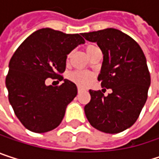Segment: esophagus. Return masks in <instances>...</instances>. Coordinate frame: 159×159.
I'll return each instance as SVG.
<instances>
[{
    "mask_svg": "<svg viewBox=\"0 0 159 159\" xmlns=\"http://www.w3.org/2000/svg\"><path fill=\"white\" fill-rule=\"evenodd\" d=\"M77 91H78V93L82 92V91H83V88H82V87H80V86H78V87H77Z\"/></svg>",
    "mask_w": 159,
    "mask_h": 159,
    "instance_id": "esophagus-1",
    "label": "esophagus"
}]
</instances>
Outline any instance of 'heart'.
Here are the masks:
<instances>
[{"instance_id":"obj_1","label":"heart","mask_w":159,"mask_h":159,"mask_svg":"<svg viewBox=\"0 0 159 159\" xmlns=\"http://www.w3.org/2000/svg\"><path fill=\"white\" fill-rule=\"evenodd\" d=\"M98 48H99L97 45L90 44V45H87L85 47V50H86L87 55H89L91 52H93L94 50H96ZM69 78H70V80L72 82H74L75 84H76L77 85L85 87V86L89 85L92 83V81L94 79V75L92 73H89V72L76 71V72H74V73L70 74Z\"/></svg>"}]
</instances>
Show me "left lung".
I'll return each mask as SVG.
<instances>
[{"label": "left lung", "instance_id": "left-lung-1", "mask_svg": "<svg viewBox=\"0 0 159 159\" xmlns=\"http://www.w3.org/2000/svg\"><path fill=\"white\" fill-rule=\"evenodd\" d=\"M82 36L101 49L103 62L98 80L102 87L112 90L107 97L100 90H89L85 116L98 131L120 133L136 121L147 99L151 79L145 56L134 39L115 28Z\"/></svg>", "mask_w": 159, "mask_h": 159}]
</instances>
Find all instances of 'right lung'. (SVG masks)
Returning <instances> with one entry per match:
<instances>
[{"label":"right lung","mask_w":159,"mask_h":159,"mask_svg":"<svg viewBox=\"0 0 159 159\" xmlns=\"http://www.w3.org/2000/svg\"><path fill=\"white\" fill-rule=\"evenodd\" d=\"M84 43L79 34L41 28L14 53L5 84L9 102L27 130L47 133L61 122L67 105L77 95V87L61 74L65 71L67 55ZM47 78L64 82L59 87L46 86Z\"/></svg>","instance_id":"1"}]
</instances>
